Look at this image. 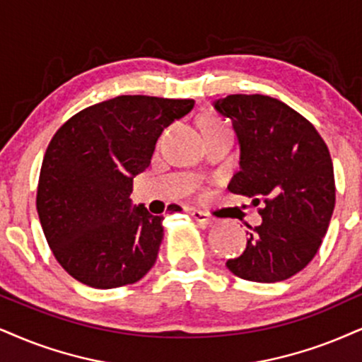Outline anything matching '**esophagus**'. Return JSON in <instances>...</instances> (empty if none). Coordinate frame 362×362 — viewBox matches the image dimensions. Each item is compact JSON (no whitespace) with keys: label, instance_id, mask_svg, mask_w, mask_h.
<instances>
[{"label":"esophagus","instance_id":"obj_1","mask_svg":"<svg viewBox=\"0 0 362 362\" xmlns=\"http://www.w3.org/2000/svg\"><path fill=\"white\" fill-rule=\"evenodd\" d=\"M191 216H193L194 221H198L199 225L211 226L216 223V220L211 215H208V213H204V211H199V209H193V211H191Z\"/></svg>","mask_w":362,"mask_h":362}]
</instances>
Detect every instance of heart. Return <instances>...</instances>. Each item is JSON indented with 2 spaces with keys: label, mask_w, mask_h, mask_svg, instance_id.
<instances>
[{
  "label": "heart",
  "mask_w": 362,
  "mask_h": 362,
  "mask_svg": "<svg viewBox=\"0 0 362 362\" xmlns=\"http://www.w3.org/2000/svg\"><path fill=\"white\" fill-rule=\"evenodd\" d=\"M223 124L218 120L216 117H213V115H206L203 120V129H211V127H221Z\"/></svg>",
  "instance_id": "obj_1"
}]
</instances>
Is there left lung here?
<instances>
[{"label": "left lung", "instance_id": "1", "mask_svg": "<svg viewBox=\"0 0 362 362\" xmlns=\"http://www.w3.org/2000/svg\"><path fill=\"white\" fill-rule=\"evenodd\" d=\"M213 107L231 120L240 144L228 189L262 203V225L226 267L252 282H282L309 265L327 233L336 204L331 154L309 120L269 95L235 93Z\"/></svg>", "mask_w": 362, "mask_h": 362}]
</instances>
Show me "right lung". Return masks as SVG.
<instances>
[{
  "label": "right lung",
  "mask_w": 362,
  "mask_h": 362,
  "mask_svg": "<svg viewBox=\"0 0 362 362\" xmlns=\"http://www.w3.org/2000/svg\"><path fill=\"white\" fill-rule=\"evenodd\" d=\"M193 107L191 99L119 95L80 110L53 136L37 209L53 255L75 280L114 288L153 269L164 218L132 204V180L149 168L164 127Z\"/></svg>",
  "instance_id": "1"
}]
</instances>
